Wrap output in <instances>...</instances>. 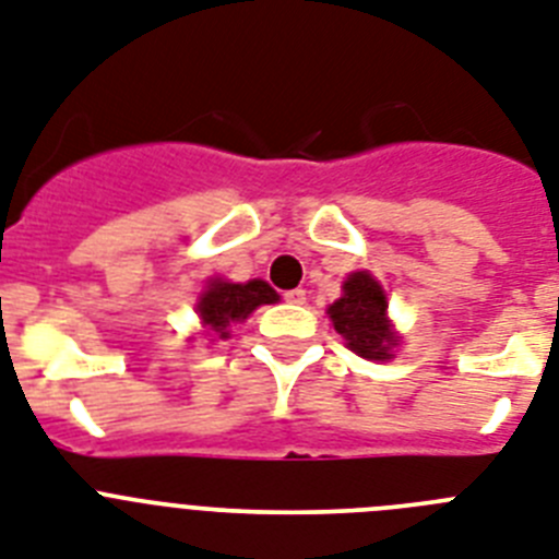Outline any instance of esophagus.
<instances>
[{
  "label": "esophagus",
  "instance_id": "esophagus-1",
  "mask_svg": "<svg viewBox=\"0 0 559 559\" xmlns=\"http://www.w3.org/2000/svg\"><path fill=\"white\" fill-rule=\"evenodd\" d=\"M284 301H287V304H307V289H289V293H284Z\"/></svg>",
  "mask_w": 559,
  "mask_h": 559
}]
</instances>
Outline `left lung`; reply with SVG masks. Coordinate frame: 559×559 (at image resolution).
Instances as JSON below:
<instances>
[{
	"mask_svg": "<svg viewBox=\"0 0 559 559\" xmlns=\"http://www.w3.org/2000/svg\"><path fill=\"white\" fill-rule=\"evenodd\" d=\"M386 293L367 270L352 272L344 281V295L326 309L332 326L355 355L367 360H389L397 335L386 318Z\"/></svg>",
	"mask_w": 559,
	"mask_h": 559,
	"instance_id": "1",
	"label": "left lung"
}]
</instances>
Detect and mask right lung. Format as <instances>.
Instances as JSON below:
<instances>
[{"label": "right lung", "mask_w": 559, "mask_h": 559, "mask_svg": "<svg viewBox=\"0 0 559 559\" xmlns=\"http://www.w3.org/2000/svg\"><path fill=\"white\" fill-rule=\"evenodd\" d=\"M278 293L261 278H252L247 284H233L224 278H210L207 289L201 293L195 312L201 323L207 326L213 337H229V326L241 323L255 312L261 304H275Z\"/></svg>", "instance_id": "obj_1"}]
</instances>
